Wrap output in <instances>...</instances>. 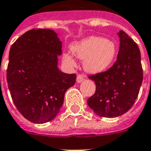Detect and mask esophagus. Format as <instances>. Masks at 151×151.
I'll use <instances>...</instances> for the list:
<instances>
[{
  "label": "esophagus",
  "instance_id": "esophagus-1",
  "mask_svg": "<svg viewBox=\"0 0 151 151\" xmlns=\"http://www.w3.org/2000/svg\"><path fill=\"white\" fill-rule=\"evenodd\" d=\"M84 80V76L81 75V74H78L77 76V82L78 83H81Z\"/></svg>",
  "mask_w": 151,
  "mask_h": 151
}]
</instances>
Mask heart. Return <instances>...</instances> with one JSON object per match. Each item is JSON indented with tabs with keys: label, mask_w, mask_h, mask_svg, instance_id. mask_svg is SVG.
<instances>
[{
	"label": "heart",
	"mask_w": 151,
	"mask_h": 151,
	"mask_svg": "<svg viewBox=\"0 0 151 151\" xmlns=\"http://www.w3.org/2000/svg\"><path fill=\"white\" fill-rule=\"evenodd\" d=\"M71 49L77 57L84 60L86 71L93 74L106 71L116 53V47L112 41L99 36H90L73 43ZM64 60L69 65H75V60L70 53H65Z\"/></svg>",
	"instance_id": "b5f03b06"
}]
</instances>
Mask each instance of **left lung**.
Here are the masks:
<instances>
[{
  "mask_svg": "<svg viewBox=\"0 0 151 151\" xmlns=\"http://www.w3.org/2000/svg\"><path fill=\"white\" fill-rule=\"evenodd\" d=\"M117 35L120 49L116 61L107 71L89 77L95 82L96 91L87 104L101 117L120 116L129 111L137 98L143 80L137 44L124 31Z\"/></svg>",
  "mask_w": 151,
  "mask_h": 151,
  "instance_id": "8db88e82",
  "label": "left lung"
}]
</instances>
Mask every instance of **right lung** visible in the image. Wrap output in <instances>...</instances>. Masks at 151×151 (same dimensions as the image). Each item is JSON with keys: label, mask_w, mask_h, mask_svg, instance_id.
Segmentation results:
<instances>
[{"label": "right lung", "mask_w": 151, "mask_h": 151, "mask_svg": "<svg viewBox=\"0 0 151 151\" xmlns=\"http://www.w3.org/2000/svg\"><path fill=\"white\" fill-rule=\"evenodd\" d=\"M62 43L50 29H32L12 44L7 83L14 104L31 122L43 124L59 113L66 91L74 85L76 74L57 67Z\"/></svg>", "instance_id": "obj_1"}]
</instances>
